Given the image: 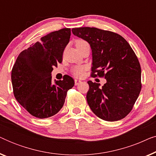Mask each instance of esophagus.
<instances>
[{
    "mask_svg": "<svg viewBox=\"0 0 156 156\" xmlns=\"http://www.w3.org/2000/svg\"><path fill=\"white\" fill-rule=\"evenodd\" d=\"M81 82H81L80 80H74V84H75V85H78V84H80Z\"/></svg>",
    "mask_w": 156,
    "mask_h": 156,
    "instance_id": "34e87169",
    "label": "esophagus"
}]
</instances>
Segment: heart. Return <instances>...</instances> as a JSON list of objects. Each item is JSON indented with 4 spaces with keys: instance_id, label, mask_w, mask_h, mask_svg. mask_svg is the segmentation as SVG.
Returning a JSON list of instances; mask_svg holds the SVG:
<instances>
[{
    "instance_id": "heart-1",
    "label": "heart",
    "mask_w": 156,
    "mask_h": 156,
    "mask_svg": "<svg viewBox=\"0 0 156 156\" xmlns=\"http://www.w3.org/2000/svg\"><path fill=\"white\" fill-rule=\"evenodd\" d=\"M87 43V42H85L84 40H78L76 41V46L80 45V44ZM87 69V67L84 65H77L75 66L72 68V73L73 74V75L76 77H82L84 76L85 70Z\"/></svg>"
}]
</instances>
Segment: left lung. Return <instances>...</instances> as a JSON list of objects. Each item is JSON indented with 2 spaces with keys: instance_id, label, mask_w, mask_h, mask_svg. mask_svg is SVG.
<instances>
[{
  "instance_id": "8db88e82",
  "label": "left lung",
  "mask_w": 156,
  "mask_h": 156,
  "mask_svg": "<svg viewBox=\"0 0 156 156\" xmlns=\"http://www.w3.org/2000/svg\"><path fill=\"white\" fill-rule=\"evenodd\" d=\"M72 31L90 44L91 76L106 80L101 88L99 84L88 82L89 107L104 121L123 119L131 111L141 89V69L135 52L124 38L113 32L89 27Z\"/></svg>"
}]
</instances>
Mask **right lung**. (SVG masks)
Masks as SVG:
<instances>
[{
    "mask_svg": "<svg viewBox=\"0 0 156 156\" xmlns=\"http://www.w3.org/2000/svg\"><path fill=\"white\" fill-rule=\"evenodd\" d=\"M70 35L71 29L63 28L41 37L20 53L12 69L15 97L25 110L38 119L48 118L59 112L67 91L74 85V80L68 75L54 83L51 76L53 67L62 61Z\"/></svg>",
    "mask_w": 156,
    "mask_h": 156,
    "instance_id": "right-lung-1",
    "label": "right lung"
}]
</instances>
